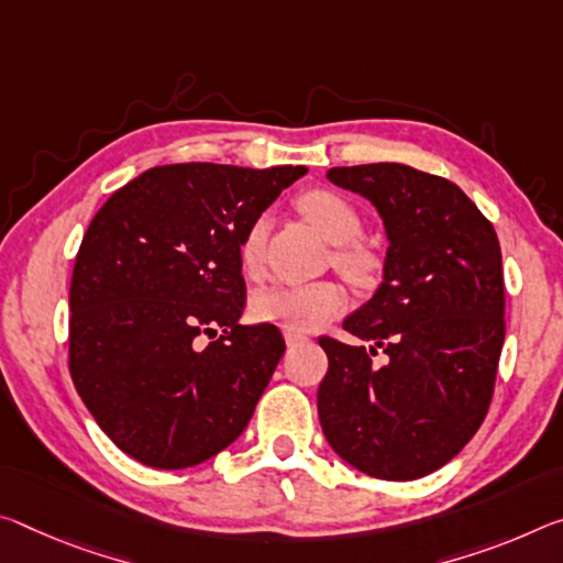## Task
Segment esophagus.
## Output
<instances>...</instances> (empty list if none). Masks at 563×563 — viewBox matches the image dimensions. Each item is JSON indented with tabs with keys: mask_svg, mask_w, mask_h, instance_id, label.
<instances>
[{
	"mask_svg": "<svg viewBox=\"0 0 563 563\" xmlns=\"http://www.w3.org/2000/svg\"><path fill=\"white\" fill-rule=\"evenodd\" d=\"M285 343H288L290 347H296V345H302V343H308L310 338L306 335V333H300V330H285Z\"/></svg>",
	"mask_w": 563,
	"mask_h": 563,
	"instance_id": "34e87169",
	"label": "esophagus"
}]
</instances>
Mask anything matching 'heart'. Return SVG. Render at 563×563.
<instances>
[{
    "label": "heart",
    "instance_id": "1",
    "mask_svg": "<svg viewBox=\"0 0 563 563\" xmlns=\"http://www.w3.org/2000/svg\"><path fill=\"white\" fill-rule=\"evenodd\" d=\"M302 216L310 220L320 235L333 245H351L361 235L363 222L355 208L343 195L330 190L306 192L298 200ZM267 220L255 218L240 240V263L245 273L255 275L263 265ZM335 263L345 273L363 275L368 271V257L355 247H341ZM345 310V292L341 285L320 283H278L267 285L253 300V316L263 323H275L288 330H318L328 320L341 316Z\"/></svg>",
    "mask_w": 563,
    "mask_h": 563
}]
</instances>
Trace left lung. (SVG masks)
<instances>
[{"instance_id":"left-lung-1","label":"left lung","mask_w":563,"mask_h":563,"mask_svg":"<svg viewBox=\"0 0 563 563\" xmlns=\"http://www.w3.org/2000/svg\"><path fill=\"white\" fill-rule=\"evenodd\" d=\"M328 180L376 208L388 250L373 298L343 320L372 345L318 341L320 426L363 474L421 478L474 439L494 396L506 335L496 230L459 185L416 167H333Z\"/></svg>"}]
</instances>
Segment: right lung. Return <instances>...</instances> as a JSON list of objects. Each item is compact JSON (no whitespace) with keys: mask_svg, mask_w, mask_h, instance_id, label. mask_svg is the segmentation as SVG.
<instances>
[{"mask_svg":"<svg viewBox=\"0 0 563 563\" xmlns=\"http://www.w3.org/2000/svg\"><path fill=\"white\" fill-rule=\"evenodd\" d=\"M302 175L292 165H163L89 222L69 288V373L128 456L198 466L245 431L285 341L271 323L240 325V240ZM200 334L217 341L202 349Z\"/></svg>","mask_w":563,"mask_h":563,"instance_id":"1","label":"right lung"}]
</instances>
